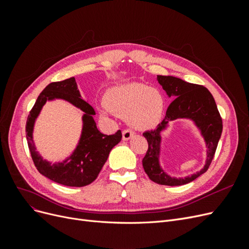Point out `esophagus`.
Segmentation results:
<instances>
[{
	"label": "esophagus",
	"instance_id": "1",
	"mask_svg": "<svg viewBox=\"0 0 249 249\" xmlns=\"http://www.w3.org/2000/svg\"><path fill=\"white\" fill-rule=\"evenodd\" d=\"M134 135V132L132 130H129V129H125L124 130L123 132V139L124 140H129L132 138V136Z\"/></svg>",
	"mask_w": 249,
	"mask_h": 249
}]
</instances>
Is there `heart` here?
Wrapping results in <instances>:
<instances>
[{
	"instance_id": "obj_1",
	"label": "heart",
	"mask_w": 249,
	"mask_h": 249,
	"mask_svg": "<svg viewBox=\"0 0 249 249\" xmlns=\"http://www.w3.org/2000/svg\"><path fill=\"white\" fill-rule=\"evenodd\" d=\"M105 104L108 110L126 117L127 124L136 130H145L160 123L166 101L160 90L150 88L141 83H127L110 88Z\"/></svg>"
}]
</instances>
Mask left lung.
<instances>
[{"instance_id":"1","label":"left lung","mask_w":249,"mask_h":249,"mask_svg":"<svg viewBox=\"0 0 249 249\" xmlns=\"http://www.w3.org/2000/svg\"><path fill=\"white\" fill-rule=\"evenodd\" d=\"M157 80L169 97L172 96L174 99L176 97V99L169 105L162 123L158 124L156 129L143 133V136L147 140L148 147L142 160V165L148 178L157 184L165 186L185 185L208 170L222 133V119L213 95L206 87L171 76H158ZM178 118L193 120L200 129L208 147L207 161L204 168L184 179L168 176L160 168L159 163L161 142L160 132L169 121Z\"/></svg>"}]
</instances>
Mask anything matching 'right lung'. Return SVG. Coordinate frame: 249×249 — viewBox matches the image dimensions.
<instances>
[{
  "label": "right lung",
  "instance_id": "right-lung-1",
  "mask_svg": "<svg viewBox=\"0 0 249 249\" xmlns=\"http://www.w3.org/2000/svg\"><path fill=\"white\" fill-rule=\"evenodd\" d=\"M65 99L85 112L83 129L79 144L71 157L63 162L52 164L36 152L33 129L36 116L48 100ZM94 109L81 97L74 78L53 82L42 90L27 119L26 137L35 166L42 176L53 182L69 187H84L91 184L106 163L111 149L122 140V131L113 135H104L96 127L93 119Z\"/></svg>",
  "mask_w": 249,
  "mask_h": 249
}]
</instances>
